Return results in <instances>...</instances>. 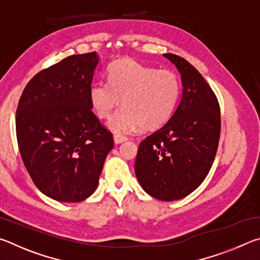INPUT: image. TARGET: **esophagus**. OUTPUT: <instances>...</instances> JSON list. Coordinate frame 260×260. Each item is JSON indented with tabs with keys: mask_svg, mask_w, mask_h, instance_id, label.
<instances>
[{
	"mask_svg": "<svg viewBox=\"0 0 260 260\" xmlns=\"http://www.w3.org/2000/svg\"><path fill=\"white\" fill-rule=\"evenodd\" d=\"M113 141H114V143H116V144H120L122 142H125V141H127V138L124 135L114 134L113 135Z\"/></svg>",
	"mask_w": 260,
	"mask_h": 260,
	"instance_id": "34e87169",
	"label": "esophagus"
}]
</instances>
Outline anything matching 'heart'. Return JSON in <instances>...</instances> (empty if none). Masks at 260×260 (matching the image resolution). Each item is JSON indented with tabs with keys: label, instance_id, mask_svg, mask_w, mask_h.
I'll list each match as a JSON object with an SVG mask.
<instances>
[{
	"label": "heart",
	"instance_id": "obj_1",
	"mask_svg": "<svg viewBox=\"0 0 260 260\" xmlns=\"http://www.w3.org/2000/svg\"><path fill=\"white\" fill-rule=\"evenodd\" d=\"M108 82L98 81L89 89L95 113L105 119L120 103L122 108L109 121L119 134L159 128L172 116L181 91L179 77L131 58L116 60L108 70Z\"/></svg>",
	"mask_w": 260,
	"mask_h": 260
}]
</instances>
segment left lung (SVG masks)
<instances>
[{
  "instance_id": "1",
  "label": "left lung",
  "mask_w": 260,
  "mask_h": 260,
  "mask_svg": "<svg viewBox=\"0 0 260 260\" xmlns=\"http://www.w3.org/2000/svg\"><path fill=\"white\" fill-rule=\"evenodd\" d=\"M181 76L182 95L173 116L140 143L135 174L160 201L188 196L204 181L220 138L218 100L202 74L182 57L164 54Z\"/></svg>"
}]
</instances>
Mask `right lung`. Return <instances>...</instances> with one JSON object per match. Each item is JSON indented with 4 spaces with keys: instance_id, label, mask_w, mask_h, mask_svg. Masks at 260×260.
<instances>
[{
    "instance_id": "right-lung-1",
    "label": "right lung",
    "mask_w": 260,
    "mask_h": 260,
    "mask_svg": "<svg viewBox=\"0 0 260 260\" xmlns=\"http://www.w3.org/2000/svg\"><path fill=\"white\" fill-rule=\"evenodd\" d=\"M96 52L69 56L30 79L16 112L24 165L35 186L58 202L76 203L99 186L113 138L91 111Z\"/></svg>"
}]
</instances>
